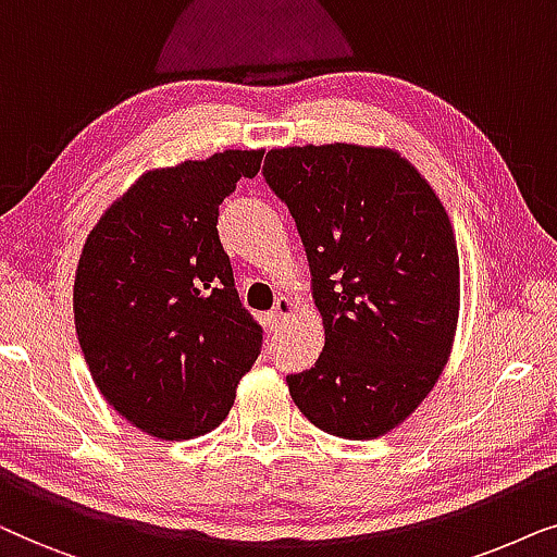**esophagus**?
<instances>
[{
    "label": "esophagus",
    "instance_id": "34e87169",
    "mask_svg": "<svg viewBox=\"0 0 557 557\" xmlns=\"http://www.w3.org/2000/svg\"><path fill=\"white\" fill-rule=\"evenodd\" d=\"M293 313H295V300L293 298H277V302H274V308L270 310V315H267L270 331H277L280 325H283Z\"/></svg>",
    "mask_w": 557,
    "mask_h": 557
}]
</instances>
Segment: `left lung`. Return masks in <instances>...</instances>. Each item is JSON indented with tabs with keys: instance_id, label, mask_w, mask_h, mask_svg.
Masks as SVG:
<instances>
[{
	"instance_id": "8db88e82",
	"label": "left lung",
	"mask_w": 557,
	"mask_h": 557,
	"mask_svg": "<svg viewBox=\"0 0 557 557\" xmlns=\"http://www.w3.org/2000/svg\"><path fill=\"white\" fill-rule=\"evenodd\" d=\"M262 175L298 226L325 329L315 364L287 376L295 405L336 438H380L418 410L454 346L448 213L387 147H283Z\"/></svg>"
}]
</instances>
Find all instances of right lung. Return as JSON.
<instances>
[{
	"label": "right lung",
	"mask_w": 557,
	"mask_h": 557,
	"mask_svg": "<svg viewBox=\"0 0 557 557\" xmlns=\"http://www.w3.org/2000/svg\"><path fill=\"white\" fill-rule=\"evenodd\" d=\"M262 150L150 170L91 228L73 315L96 387L162 441L211 433L262 351L219 239V206L255 177Z\"/></svg>",
	"instance_id": "add662e5"
}]
</instances>
